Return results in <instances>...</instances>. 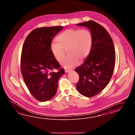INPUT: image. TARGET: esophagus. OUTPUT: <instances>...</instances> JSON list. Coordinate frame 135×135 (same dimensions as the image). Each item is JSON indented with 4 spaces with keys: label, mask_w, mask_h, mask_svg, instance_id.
I'll use <instances>...</instances> for the list:
<instances>
[{
    "label": "esophagus",
    "mask_w": 135,
    "mask_h": 135,
    "mask_svg": "<svg viewBox=\"0 0 135 135\" xmlns=\"http://www.w3.org/2000/svg\"><path fill=\"white\" fill-rule=\"evenodd\" d=\"M71 70L69 69H65V72L66 73H68Z\"/></svg>",
    "instance_id": "1"
}]
</instances>
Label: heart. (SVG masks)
Segmentation results:
<instances>
[{
  "instance_id": "1",
  "label": "heart",
  "mask_w": 135,
  "mask_h": 135,
  "mask_svg": "<svg viewBox=\"0 0 135 135\" xmlns=\"http://www.w3.org/2000/svg\"><path fill=\"white\" fill-rule=\"evenodd\" d=\"M56 42L51 44V51L58 61L61 62L65 56L67 49L68 56L61 62L63 67L71 69L76 66L79 60L87 58L92 50L93 37L87 29L70 28L62 32L56 38Z\"/></svg>"
}]
</instances>
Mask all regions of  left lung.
I'll return each mask as SVG.
<instances>
[{
  "mask_svg": "<svg viewBox=\"0 0 135 135\" xmlns=\"http://www.w3.org/2000/svg\"><path fill=\"white\" fill-rule=\"evenodd\" d=\"M76 25L88 27L93 37L91 53L75 69L79 76L76 89L82 95L90 98L102 92L112 78L115 65V47L108 32L99 23L89 20Z\"/></svg>",
  "mask_w": 135,
  "mask_h": 135,
  "instance_id": "8db88e82",
  "label": "left lung"
}]
</instances>
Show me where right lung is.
Here are the masks:
<instances>
[{"label": "right lung", "mask_w": 135, "mask_h": 135, "mask_svg": "<svg viewBox=\"0 0 135 135\" xmlns=\"http://www.w3.org/2000/svg\"><path fill=\"white\" fill-rule=\"evenodd\" d=\"M63 26L36 28L27 36L22 46L20 69L30 93L40 102H46L56 95L58 80L64 69L51 51L53 37ZM57 69V73L54 72Z\"/></svg>", "instance_id": "add662e5"}]
</instances>
